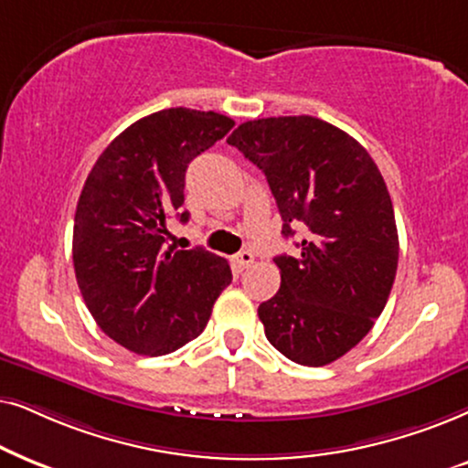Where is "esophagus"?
I'll use <instances>...</instances> for the list:
<instances>
[{"label": "esophagus", "mask_w": 468, "mask_h": 468, "mask_svg": "<svg viewBox=\"0 0 468 468\" xmlns=\"http://www.w3.org/2000/svg\"><path fill=\"white\" fill-rule=\"evenodd\" d=\"M254 263V254L250 250H241L233 257V267L235 271H244L248 265Z\"/></svg>", "instance_id": "obj_1"}]
</instances>
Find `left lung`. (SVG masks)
Instances as JSON below:
<instances>
[{"label":"left lung","instance_id":"obj_1","mask_svg":"<svg viewBox=\"0 0 468 468\" xmlns=\"http://www.w3.org/2000/svg\"><path fill=\"white\" fill-rule=\"evenodd\" d=\"M227 143L265 173L284 238L306 227L297 259H273L280 291L259 306L267 340L295 364H332L370 332L394 286L398 230L381 171L353 136L310 115L246 122Z\"/></svg>","mask_w":468,"mask_h":468}]
</instances>
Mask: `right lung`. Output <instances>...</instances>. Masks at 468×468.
<instances>
[{"label": "right lung", "instance_id": "1", "mask_svg": "<svg viewBox=\"0 0 468 468\" xmlns=\"http://www.w3.org/2000/svg\"><path fill=\"white\" fill-rule=\"evenodd\" d=\"M233 126L214 111H158L115 136L85 179L74 273L98 327L128 351L158 357L188 345L233 280L227 259L169 246L171 218H190L186 169Z\"/></svg>", "mask_w": 468, "mask_h": 468}]
</instances>
